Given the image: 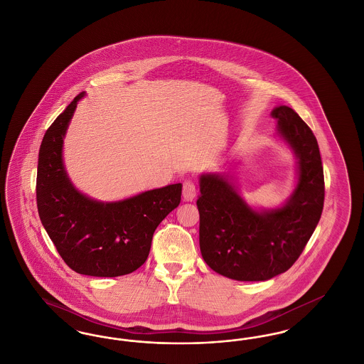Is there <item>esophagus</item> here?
Instances as JSON below:
<instances>
[{
  "label": "esophagus",
  "instance_id": "34e87169",
  "mask_svg": "<svg viewBox=\"0 0 364 364\" xmlns=\"http://www.w3.org/2000/svg\"><path fill=\"white\" fill-rule=\"evenodd\" d=\"M196 195V186L192 180H186L183 184V198L186 202H192Z\"/></svg>",
  "mask_w": 364,
  "mask_h": 364
}]
</instances>
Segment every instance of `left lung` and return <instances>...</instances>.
I'll return each instance as SVG.
<instances>
[{
  "label": "left lung",
  "instance_id": "1",
  "mask_svg": "<svg viewBox=\"0 0 364 364\" xmlns=\"http://www.w3.org/2000/svg\"><path fill=\"white\" fill-rule=\"evenodd\" d=\"M277 135L296 156V186L278 208H254L228 173H202L196 200L199 245L215 273L237 281H266L285 273L319 223L325 181L316 138L292 107L273 109Z\"/></svg>",
  "mask_w": 364,
  "mask_h": 364
}]
</instances>
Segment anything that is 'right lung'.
<instances>
[{
  "instance_id": "right-lung-1",
  "label": "right lung",
  "mask_w": 364,
  "mask_h": 364,
  "mask_svg": "<svg viewBox=\"0 0 364 364\" xmlns=\"http://www.w3.org/2000/svg\"><path fill=\"white\" fill-rule=\"evenodd\" d=\"M80 92L46 131L38 158L39 218L64 262L79 274L119 277L139 269L149 257L153 235L180 205L181 184L101 202L76 190L65 171L63 146Z\"/></svg>"
}]
</instances>
